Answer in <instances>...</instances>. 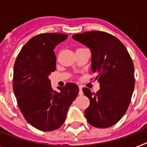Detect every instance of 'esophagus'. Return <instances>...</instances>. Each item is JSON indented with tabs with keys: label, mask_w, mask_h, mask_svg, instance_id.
Listing matches in <instances>:
<instances>
[{
	"label": "esophagus",
	"mask_w": 147,
	"mask_h": 147,
	"mask_svg": "<svg viewBox=\"0 0 147 147\" xmlns=\"http://www.w3.org/2000/svg\"><path fill=\"white\" fill-rule=\"evenodd\" d=\"M79 95H82L83 92H82V86H79V93H78Z\"/></svg>",
	"instance_id": "esophagus-1"
}]
</instances>
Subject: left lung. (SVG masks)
Listing matches in <instances>:
<instances>
[{"label":"left lung","instance_id":"1","mask_svg":"<svg viewBox=\"0 0 147 147\" xmlns=\"http://www.w3.org/2000/svg\"><path fill=\"white\" fill-rule=\"evenodd\" d=\"M72 38L91 50L92 70L100 84L96 94L82 88L90 100L85 117L93 127H110L123 117L131 100L135 85L131 57L117 38L105 32H85Z\"/></svg>","mask_w":147,"mask_h":147}]
</instances>
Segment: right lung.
<instances>
[{"instance_id":"1","label":"right lung","mask_w":147,"mask_h":147,"mask_svg":"<svg viewBox=\"0 0 147 147\" xmlns=\"http://www.w3.org/2000/svg\"><path fill=\"white\" fill-rule=\"evenodd\" d=\"M68 38L62 33H42L31 38L22 48L13 67V89L19 108L30 125L52 131L65 122L67 111L78 94L75 83L51 86L49 76L55 70L54 49Z\"/></svg>"}]
</instances>
